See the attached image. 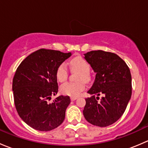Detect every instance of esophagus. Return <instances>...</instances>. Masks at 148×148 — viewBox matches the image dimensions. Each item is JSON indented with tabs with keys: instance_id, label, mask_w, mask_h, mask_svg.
<instances>
[{
	"instance_id": "obj_1",
	"label": "esophagus",
	"mask_w": 148,
	"mask_h": 148,
	"mask_svg": "<svg viewBox=\"0 0 148 148\" xmlns=\"http://www.w3.org/2000/svg\"><path fill=\"white\" fill-rule=\"evenodd\" d=\"M77 99V97H71V101H74Z\"/></svg>"
}]
</instances>
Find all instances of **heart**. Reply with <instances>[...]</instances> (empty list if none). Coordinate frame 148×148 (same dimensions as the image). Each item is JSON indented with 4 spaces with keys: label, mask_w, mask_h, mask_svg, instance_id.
<instances>
[{
    "label": "heart",
    "mask_w": 148,
    "mask_h": 148,
    "mask_svg": "<svg viewBox=\"0 0 148 148\" xmlns=\"http://www.w3.org/2000/svg\"><path fill=\"white\" fill-rule=\"evenodd\" d=\"M72 71H79L77 80L78 82H66L61 86V92L65 95L71 97H77L84 89V82L81 80L88 82L90 79L89 71L90 66L85 59L82 57H76L70 62ZM69 71L66 64H62L56 70V78L60 82H63L68 78Z\"/></svg>",
    "instance_id": "1"
}]
</instances>
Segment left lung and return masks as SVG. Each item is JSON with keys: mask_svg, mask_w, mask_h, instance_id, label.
<instances>
[{"mask_svg": "<svg viewBox=\"0 0 148 148\" xmlns=\"http://www.w3.org/2000/svg\"><path fill=\"white\" fill-rule=\"evenodd\" d=\"M84 59L96 73L85 99L83 114L87 122L107 127L117 122L125 112L132 95V77L129 67L118 56L102 50L84 53ZM102 93L100 100L99 97Z\"/></svg>", "mask_w": 148, "mask_h": 148, "instance_id": "obj_1", "label": "left lung"}]
</instances>
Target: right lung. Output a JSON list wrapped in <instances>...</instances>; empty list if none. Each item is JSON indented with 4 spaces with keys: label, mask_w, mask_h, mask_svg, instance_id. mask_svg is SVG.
Segmentation results:
<instances>
[{
    "label": "right lung",
    "mask_w": 148,
    "mask_h": 148,
    "mask_svg": "<svg viewBox=\"0 0 148 148\" xmlns=\"http://www.w3.org/2000/svg\"><path fill=\"white\" fill-rule=\"evenodd\" d=\"M71 53L41 49L28 55L16 69L13 79L14 103L18 114L31 127L50 131L59 127L65 118L70 104L69 96L56 97V70Z\"/></svg>",
    "instance_id": "obj_1"
}]
</instances>
